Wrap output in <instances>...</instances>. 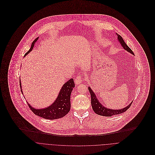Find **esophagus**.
Masks as SVG:
<instances>
[{"mask_svg": "<svg viewBox=\"0 0 155 155\" xmlns=\"http://www.w3.org/2000/svg\"><path fill=\"white\" fill-rule=\"evenodd\" d=\"M83 81V78L81 75H78L75 79V83L76 84H79Z\"/></svg>", "mask_w": 155, "mask_h": 155, "instance_id": "obj_1", "label": "esophagus"}]
</instances>
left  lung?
<instances>
[{"instance_id": "obj_1", "label": "left lung", "mask_w": 155, "mask_h": 155, "mask_svg": "<svg viewBox=\"0 0 155 155\" xmlns=\"http://www.w3.org/2000/svg\"><path fill=\"white\" fill-rule=\"evenodd\" d=\"M116 34L117 35V39L118 40V41L120 42V43L121 44L122 47L124 48L126 51H127L128 52L131 53L133 55H134L133 51L127 46V45L125 43L124 40H123V39L122 38V37L118 34ZM88 89L89 90V92H90V95H91V104L92 109L97 114L100 115L106 116V117H112V115L123 113L125 111H127L130 107V106L133 103V102H131L128 106H127L126 107L123 108V109H118V110H115V109L113 110L111 109H110L104 107L101 104V103L99 102L97 97H96L95 94H94V92L93 91V90L91 89L90 87H88Z\"/></svg>"}]
</instances>
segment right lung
Returning a JSON list of instances; mask_svg holds the SVG:
<instances>
[{
  "label": "right lung",
  "mask_w": 155,
  "mask_h": 155,
  "mask_svg": "<svg viewBox=\"0 0 155 155\" xmlns=\"http://www.w3.org/2000/svg\"><path fill=\"white\" fill-rule=\"evenodd\" d=\"M37 37L32 43L30 49L25 54V56L28 54L33 49L35 42L38 40ZM20 83L21 91L22 94L21 84ZM75 87L73 79H70L67 81L60 89L58 95L55 101L49 107L37 109L31 106L28 103V106L30 110H32L35 115L48 120H55L60 118L66 115L70 110L71 103H70V95L73 88Z\"/></svg>",
  "instance_id": "obj_1"
}]
</instances>
